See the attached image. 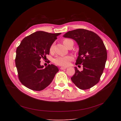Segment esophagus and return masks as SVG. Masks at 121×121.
<instances>
[{
  "mask_svg": "<svg viewBox=\"0 0 121 121\" xmlns=\"http://www.w3.org/2000/svg\"><path fill=\"white\" fill-rule=\"evenodd\" d=\"M66 67H61L60 68V69L61 70H64V69H66Z\"/></svg>",
  "mask_w": 121,
  "mask_h": 121,
  "instance_id": "esophagus-1",
  "label": "esophagus"
}]
</instances>
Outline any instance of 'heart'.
Here are the masks:
<instances>
[{
    "mask_svg": "<svg viewBox=\"0 0 121 121\" xmlns=\"http://www.w3.org/2000/svg\"><path fill=\"white\" fill-rule=\"evenodd\" d=\"M72 40L68 39H64L63 40L64 44L67 47L69 43ZM54 50V44H52L49 48L50 53H52ZM73 60V57L70 56H56L53 59V63L56 65L66 67L68 66L70 63V62Z\"/></svg>",
    "mask_w": 121,
    "mask_h": 121,
    "instance_id": "b5f03b06",
    "label": "heart"
}]
</instances>
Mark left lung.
<instances>
[{
    "mask_svg": "<svg viewBox=\"0 0 121 121\" xmlns=\"http://www.w3.org/2000/svg\"><path fill=\"white\" fill-rule=\"evenodd\" d=\"M63 36L77 42L79 50L76 65L83 66L81 72L75 67L71 80L80 90L91 89L99 82L105 68L107 53L104 43L96 33L84 29L69 31Z\"/></svg>",
    "mask_w": 121,
    "mask_h": 121,
    "instance_id": "8db88e82",
    "label": "left lung"
}]
</instances>
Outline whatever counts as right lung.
Here are the masks:
<instances>
[{
  "mask_svg": "<svg viewBox=\"0 0 121 121\" xmlns=\"http://www.w3.org/2000/svg\"><path fill=\"white\" fill-rule=\"evenodd\" d=\"M61 33L43 31L34 32L25 37L16 50L15 64L20 82L28 89L41 91L49 86L59 71L57 67L49 64L40 65V60L49 55V48Z\"/></svg>",
  "mask_w": 121,
  "mask_h": 121,
  "instance_id": "1",
  "label": "right lung"
}]
</instances>
